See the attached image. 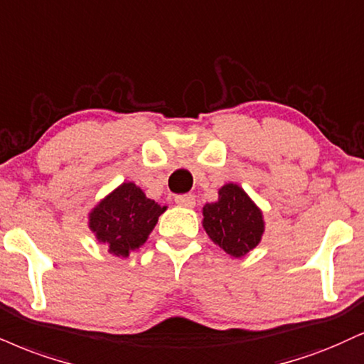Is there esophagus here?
<instances>
[{"label":"esophagus","instance_id":"1","mask_svg":"<svg viewBox=\"0 0 364 364\" xmlns=\"http://www.w3.org/2000/svg\"><path fill=\"white\" fill-rule=\"evenodd\" d=\"M174 201H176V205H179V207H186V208H193L196 203L195 195H191V193L174 196Z\"/></svg>","mask_w":364,"mask_h":364}]
</instances>
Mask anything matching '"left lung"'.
<instances>
[{
    "mask_svg": "<svg viewBox=\"0 0 364 364\" xmlns=\"http://www.w3.org/2000/svg\"><path fill=\"white\" fill-rule=\"evenodd\" d=\"M203 227L208 237L234 257L246 256L264 232L261 210L234 183L220 188L218 201L205 205Z\"/></svg>",
    "mask_w": 364,
    "mask_h": 364,
    "instance_id": "8db88e82",
    "label": "left lung"
}]
</instances>
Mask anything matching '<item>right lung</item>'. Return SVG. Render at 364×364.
<instances>
[{
    "label": "right lung",
    "instance_id": "right-lung-1",
    "mask_svg": "<svg viewBox=\"0 0 364 364\" xmlns=\"http://www.w3.org/2000/svg\"><path fill=\"white\" fill-rule=\"evenodd\" d=\"M166 207L147 198L134 183H124L90 213V229L113 256L127 257L146 242Z\"/></svg>",
    "mask_w": 364,
    "mask_h": 364
}]
</instances>
